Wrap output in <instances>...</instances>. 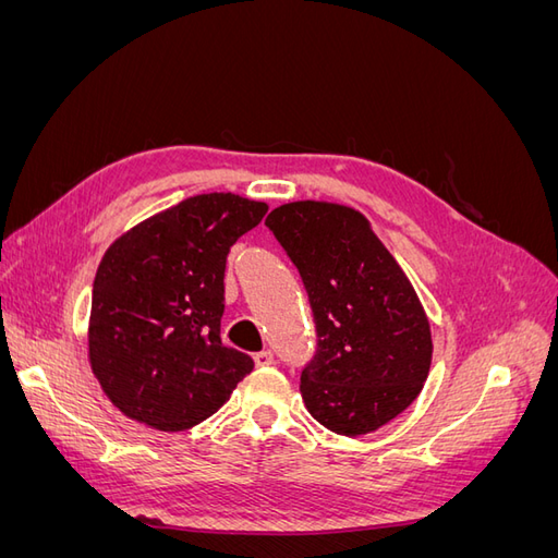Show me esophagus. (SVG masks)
I'll return each instance as SVG.
<instances>
[{
	"mask_svg": "<svg viewBox=\"0 0 558 558\" xmlns=\"http://www.w3.org/2000/svg\"><path fill=\"white\" fill-rule=\"evenodd\" d=\"M253 363H256L258 367H267V365H272V363H275V353L269 351V349H265V351H258V353H253Z\"/></svg>",
	"mask_w": 558,
	"mask_h": 558,
	"instance_id": "obj_1",
	"label": "esophagus"
}]
</instances>
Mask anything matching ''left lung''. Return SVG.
Segmentation results:
<instances>
[{
  "mask_svg": "<svg viewBox=\"0 0 558 558\" xmlns=\"http://www.w3.org/2000/svg\"><path fill=\"white\" fill-rule=\"evenodd\" d=\"M265 226L305 283L316 349L302 367L310 414L337 435H365L424 388L433 342L424 307L367 218L330 202H291Z\"/></svg>",
  "mask_w": 558,
  "mask_h": 558,
  "instance_id": "left-lung-1",
  "label": "left lung"
}]
</instances>
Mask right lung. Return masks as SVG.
I'll return each mask as SVG.
<instances>
[{
    "label": "right lung",
    "instance_id": "1",
    "mask_svg": "<svg viewBox=\"0 0 558 558\" xmlns=\"http://www.w3.org/2000/svg\"><path fill=\"white\" fill-rule=\"evenodd\" d=\"M265 202L232 193L181 199L116 240L97 267L93 373L125 416L183 430L211 416L251 369L221 342L226 260Z\"/></svg>",
    "mask_w": 558,
    "mask_h": 558
}]
</instances>
